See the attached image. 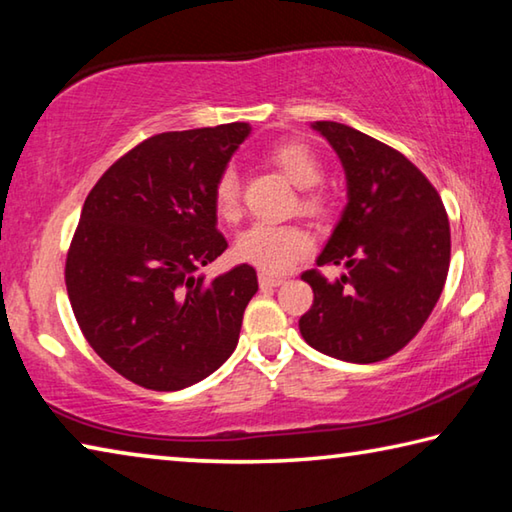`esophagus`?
Masks as SVG:
<instances>
[{
  "label": "esophagus",
  "instance_id": "1",
  "mask_svg": "<svg viewBox=\"0 0 512 512\" xmlns=\"http://www.w3.org/2000/svg\"><path fill=\"white\" fill-rule=\"evenodd\" d=\"M282 282H284V277H280V275L259 273V284H262V287H280Z\"/></svg>",
  "mask_w": 512,
  "mask_h": 512
}]
</instances>
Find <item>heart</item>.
Segmentation results:
<instances>
[{
    "label": "heart",
    "instance_id": "b5f03b06",
    "mask_svg": "<svg viewBox=\"0 0 512 512\" xmlns=\"http://www.w3.org/2000/svg\"><path fill=\"white\" fill-rule=\"evenodd\" d=\"M271 162L302 189L314 187L323 178V164L311 146L300 140L277 144L271 151ZM320 198L311 196L309 205H318ZM214 207L221 219L232 221L239 214V178L235 169H225L214 185ZM314 239L302 225L293 223H253L237 237L235 253L241 262L257 266L264 273H284L311 253Z\"/></svg>",
    "mask_w": 512,
    "mask_h": 512
}]
</instances>
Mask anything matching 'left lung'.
<instances>
[{"label": "left lung", "instance_id": "obj_1", "mask_svg": "<svg viewBox=\"0 0 512 512\" xmlns=\"http://www.w3.org/2000/svg\"><path fill=\"white\" fill-rule=\"evenodd\" d=\"M311 128L339 155L348 183V205L316 264L345 273L332 282L302 273L314 305L300 318V334L327 357L375 363L420 332L443 293L452 250L447 212L400 151L336 121Z\"/></svg>", "mask_w": 512, "mask_h": 512}]
</instances>
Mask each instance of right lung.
Returning <instances> with one entry per match:
<instances>
[{
	"label": "right lung",
	"instance_id": "right-lung-1",
	"mask_svg": "<svg viewBox=\"0 0 512 512\" xmlns=\"http://www.w3.org/2000/svg\"><path fill=\"white\" fill-rule=\"evenodd\" d=\"M248 124L153 135L103 173L85 198L65 284L92 350L151 391H180L237 348L257 293L253 266L196 275L228 241L216 230L214 185Z\"/></svg>",
	"mask_w": 512,
	"mask_h": 512
}]
</instances>
